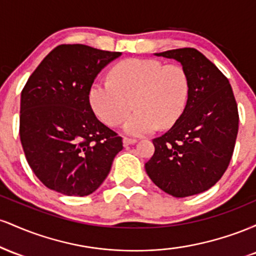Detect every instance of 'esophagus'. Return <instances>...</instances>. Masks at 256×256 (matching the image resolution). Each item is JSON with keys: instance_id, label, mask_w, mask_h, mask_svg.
I'll return each mask as SVG.
<instances>
[{"instance_id": "obj_1", "label": "esophagus", "mask_w": 256, "mask_h": 256, "mask_svg": "<svg viewBox=\"0 0 256 256\" xmlns=\"http://www.w3.org/2000/svg\"><path fill=\"white\" fill-rule=\"evenodd\" d=\"M122 142H124V146H130V144H134V143L137 142V140H134V138L124 137V140H122Z\"/></svg>"}]
</instances>
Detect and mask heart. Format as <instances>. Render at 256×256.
Wrapping results in <instances>:
<instances>
[{
  "mask_svg": "<svg viewBox=\"0 0 256 256\" xmlns=\"http://www.w3.org/2000/svg\"><path fill=\"white\" fill-rule=\"evenodd\" d=\"M110 76V80L90 85V106L108 126L122 124L134 106L137 112L124 125L132 136L150 134L158 126L171 128L186 107L190 80L179 64L131 58L116 64Z\"/></svg>",
  "mask_w": 256,
  "mask_h": 256,
  "instance_id": "obj_1",
  "label": "heart"
}]
</instances>
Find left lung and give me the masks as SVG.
Instances as JSON below:
<instances>
[{"instance_id": "obj_1", "label": "left lung", "mask_w": 256, "mask_h": 256, "mask_svg": "<svg viewBox=\"0 0 256 256\" xmlns=\"http://www.w3.org/2000/svg\"><path fill=\"white\" fill-rule=\"evenodd\" d=\"M186 71L190 94L178 122L152 140L155 152L146 162L152 183L174 196L204 192L222 177L238 132V108L228 79L194 48L158 52Z\"/></svg>"}]
</instances>
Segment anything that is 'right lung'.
Segmentation results:
<instances>
[{"label": "right lung", "mask_w": 256, "mask_h": 256, "mask_svg": "<svg viewBox=\"0 0 256 256\" xmlns=\"http://www.w3.org/2000/svg\"><path fill=\"white\" fill-rule=\"evenodd\" d=\"M119 55L84 44H61L26 82L20 140L31 170L48 189L90 195L124 148L122 138L96 118L89 102L94 79Z\"/></svg>", "instance_id": "right-lung-1"}]
</instances>
